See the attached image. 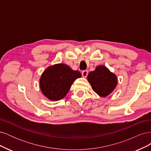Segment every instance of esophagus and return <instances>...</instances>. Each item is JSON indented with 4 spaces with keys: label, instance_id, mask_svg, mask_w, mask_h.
<instances>
[{
    "label": "esophagus",
    "instance_id": "1",
    "mask_svg": "<svg viewBox=\"0 0 151 151\" xmlns=\"http://www.w3.org/2000/svg\"><path fill=\"white\" fill-rule=\"evenodd\" d=\"M88 71L87 70H83V72H82V75H83V76L84 77H86L87 76H88Z\"/></svg>",
    "mask_w": 151,
    "mask_h": 151
}]
</instances>
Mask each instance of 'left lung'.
Returning a JSON list of instances; mask_svg holds the SVG:
<instances>
[{
	"label": "left lung",
	"instance_id": "left-lung-1",
	"mask_svg": "<svg viewBox=\"0 0 151 151\" xmlns=\"http://www.w3.org/2000/svg\"><path fill=\"white\" fill-rule=\"evenodd\" d=\"M88 79L94 92L102 97L110 94L117 84L116 76L106 67L102 65L97 67L94 71L89 72Z\"/></svg>",
	"mask_w": 151,
	"mask_h": 151
}]
</instances>
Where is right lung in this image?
<instances>
[{"mask_svg": "<svg viewBox=\"0 0 151 151\" xmlns=\"http://www.w3.org/2000/svg\"><path fill=\"white\" fill-rule=\"evenodd\" d=\"M81 77L79 71L65 64L55 65L43 73L40 81L41 90L49 99L57 101L65 96L74 81Z\"/></svg>", "mask_w": 151, "mask_h": 151, "instance_id": "add662e5", "label": "right lung"}]
</instances>
